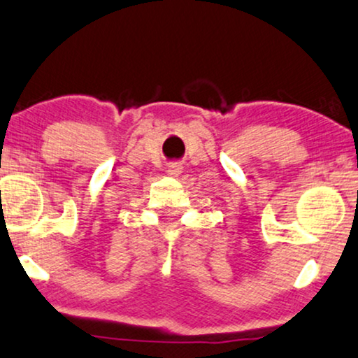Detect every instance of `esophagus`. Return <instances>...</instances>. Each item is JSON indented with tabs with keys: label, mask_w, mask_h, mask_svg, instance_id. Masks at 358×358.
<instances>
[{
	"label": "esophagus",
	"mask_w": 358,
	"mask_h": 358,
	"mask_svg": "<svg viewBox=\"0 0 358 358\" xmlns=\"http://www.w3.org/2000/svg\"><path fill=\"white\" fill-rule=\"evenodd\" d=\"M168 173L171 176H178V174L182 173V166H180L179 162H171L169 168H168Z\"/></svg>",
	"instance_id": "esophagus-1"
}]
</instances>
